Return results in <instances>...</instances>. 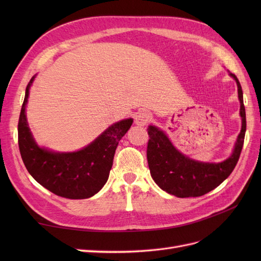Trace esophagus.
<instances>
[{
    "label": "esophagus",
    "instance_id": "1",
    "mask_svg": "<svg viewBox=\"0 0 261 261\" xmlns=\"http://www.w3.org/2000/svg\"><path fill=\"white\" fill-rule=\"evenodd\" d=\"M150 113L147 111H140L135 115V123L139 126H144L150 121Z\"/></svg>",
    "mask_w": 261,
    "mask_h": 261
}]
</instances>
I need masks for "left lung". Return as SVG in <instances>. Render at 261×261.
Instances as JSON below:
<instances>
[{"mask_svg":"<svg viewBox=\"0 0 261 261\" xmlns=\"http://www.w3.org/2000/svg\"><path fill=\"white\" fill-rule=\"evenodd\" d=\"M228 74L234 78L238 85L242 128L232 154L224 161L210 163L193 160L179 152L163 130L153 125H149L148 135L150 138L147 147V159L150 174L155 184L164 192L179 198L199 197L218 187L234 170L244 145L246 113L241 84L234 74L230 72Z\"/></svg>","mask_w":261,"mask_h":261,"instance_id":"obj_1","label":"left lung"}]
</instances>
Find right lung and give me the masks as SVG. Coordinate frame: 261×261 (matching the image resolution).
Returning a JSON list of instances; mask_svg holds the SVG:
<instances>
[{
	"label": "right lung",
	"instance_id": "1",
	"mask_svg": "<svg viewBox=\"0 0 261 261\" xmlns=\"http://www.w3.org/2000/svg\"><path fill=\"white\" fill-rule=\"evenodd\" d=\"M35 77L26 88L18 121V146L23 164L29 174L53 194L68 199L90 198L107 183L118 141L130 128L133 118L114 123L78 151L55 152L38 146L26 117Z\"/></svg>",
	"mask_w": 261,
	"mask_h": 261
}]
</instances>
